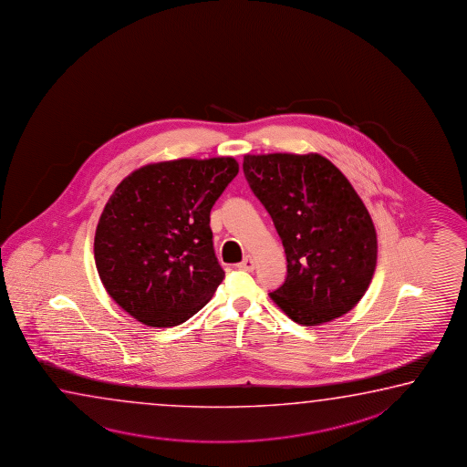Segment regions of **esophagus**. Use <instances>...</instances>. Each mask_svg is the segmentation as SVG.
<instances>
[{
  "label": "esophagus",
  "instance_id": "34e87169",
  "mask_svg": "<svg viewBox=\"0 0 467 467\" xmlns=\"http://www.w3.org/2000/svg\"><path fill=\"white\" fill-rule=\"evenodd\" d=\"M237 268L245 269V271H254V260L250 256V254H246L244 260L240 261L237 265Z\"/></svg>",
  "mask_w": 467,
  "mask_h": 467
}]
</instances>
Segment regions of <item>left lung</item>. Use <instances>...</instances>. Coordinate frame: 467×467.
Here are the masks:
<instances>
[{"label":"left lung","mask_w":467,"mask_h":467,"mask_svg":"<svg viewBox=\"0 0 467 467\" xmlns=\"http://www.w3.org/2000/svg\"><path fill=\"white\" fill-rule=\"evenodd\" d=\"M246 182L283 240L287 276L269 293L294 322H330L371 283L378 238L345 174L318 153L245 155Z\"/></svg>","instance_id":"1"}]
</instances>
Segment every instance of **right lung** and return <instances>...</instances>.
Listing matches in <instances>:
<instances>
[{"mask_svg": "<svg viewBox=\"0 0 467 467\" xmlns=\"http://www.w3.org/2000/svg\"><path fill=\"white\" fill-rule=\"evenodd\" d=\"M232 157L142 166L122 180L98 222L95 261L108 294L149 327H174L225 277L211 209L237 176Z\"/></svg>", "mask_w": 467, "mask_h": 467, "instance_id": "1", "label": "right lung"}]
</instances>
